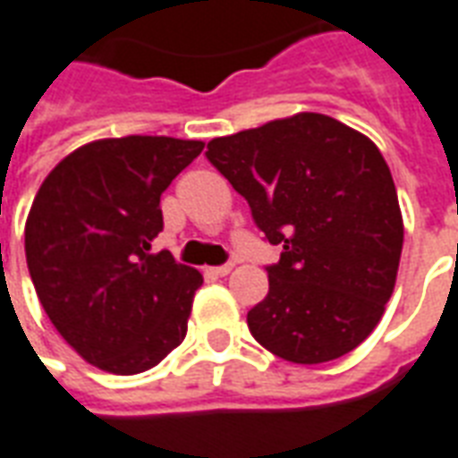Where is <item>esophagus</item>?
I'll use <instances>...</instances> for the list:
<instances>
[{
  "instance_id": "esophagus-1",
  "label": "esophagus",
  "mask_w": 458,
  "mask_h": 458,
  "mask_svg": "<svg viewBox=\"0 0 458 458\" xmlns=\"http://www.w3.org/2000/svg\"><path fill=\"white\" fill-rule=\"evenodd\" d=\"M233 267H235V262H223V265H218V267H213V273H216V275H228Z\"/></svg>"
}]
</instances>
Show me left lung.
<instances>
[{
    "instance_id": "1",
    "label": "left lung",
    "mask_w": 458,
    "mask_h": 458,
    "mask_svg": "<svg viewBox=\"0 0 458 458\" xmlns=\"http://www.w3.org/2000/svg\"><path fill=\"white\" fill-rule=\"evenodd\" d=\"M206 158L248 200L280 260L248 312L265 350L295 364L337 360L385 315L404 242L389 165L337 118L297 114L213 139Z\"/></svg>"
}]
</instances>
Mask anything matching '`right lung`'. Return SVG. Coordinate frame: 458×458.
I'll return each instance as SVG.
<instances>
[{
	"mask_svg": "<svg viewBox=\"0 0 458 458\" xmlns=\"http://www.w3.org/2000/svg\"><path fill=\"white\" fill-rule=\"evenodd\" d=\"M203 151L200 140L126 136L66 156L29 210L31 283L64 340L86 362L139 374L185 337L198 270L153 252L161 196Z\"/></svg>",
	"mask_w": 458,
	"mask_h": 458,
	"instance_id": "right-lung-1",
	"label": "right lung"
}]
</instances>
